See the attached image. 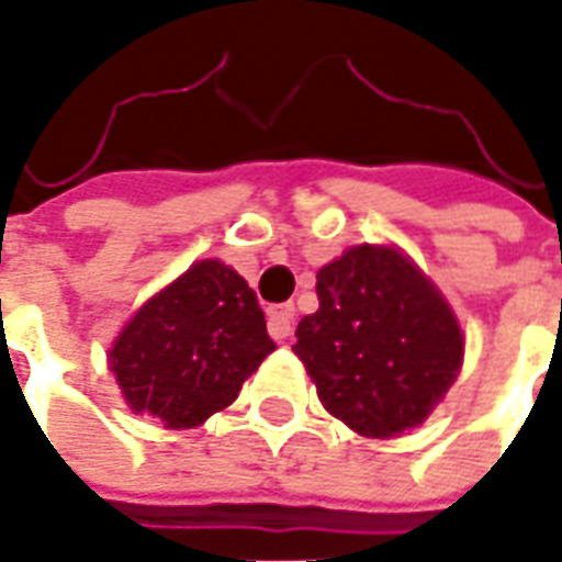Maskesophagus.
I'll return each instance as SVG.
<instances>
[{"label":"esophagus","mask_w":562,"mask_h":562,"mask_svg":"<svg viewBox=\"0 0 562 562\" xmlns=\"http://www.w3.org/2000/svg\"><path fill=\"white\" fill-rule=\"evenodd\" d=\"M292 325H294V306L292 304H280L270 306L268 313V334L277 342L289 340L292 337Z\"/></svg>","instance_id":"obj_1"}]
</instances>
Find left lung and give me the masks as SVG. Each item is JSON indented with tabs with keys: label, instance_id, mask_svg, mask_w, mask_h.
I'll return each mask as SVG.
<instances>
[{
	"label": "left lung",
	"instance_id": "left-lung-1",
	"mask_svg": "<svg viewBox=\"0 0 562 562\" xmlns=\"http://www.w3.org/2000/svg\"><path fill=\"white\" fill-rule=\"evenodd\" d=\"M316 294L292 349L322 406L370 439L418 427L463 364L442 292L397 246L361 244L318 270Z\"/></svg>",
	"mask_w": 562,
	"mask_h": 562
}]
</instances>
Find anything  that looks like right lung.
Wrapping results in <instances>:
<instances>
[{"label":"right lung","mask_w":562,"mask_h":562,"mask_svg":"<svg viewBox=\"0 0 562 562\" xmlns=\"http://www.w3.org/2000/svg\"><path fill=\"white\" fill-rule=\"evenodd\" d=\"M273 349L256 292L204 258L128 318L108 361L132 413L183 430L232 406Z\"/></svg>","instance_id":"1"}]
</instances>
